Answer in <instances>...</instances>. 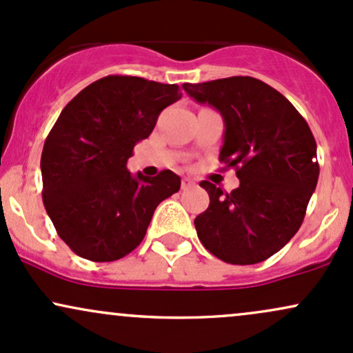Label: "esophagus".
Returning a JSON list of instances; mask_svg holds the SVG:
<instances>
[{"label":"esophagus","instance_id":"obj_1","mask_svg":"<svg viewBox=\"0 0 353 353\" xmlns=\"http://www.w3.org/2000/svg\"><path fill=\"white\" fill-rule=\"evenodd\" d=\"M193 185H195V181H193L192 178L185 176L183 180H181V190H188V188H192Z\"/></svg>","mask_w":353,"mask_h":353}]
</instances>
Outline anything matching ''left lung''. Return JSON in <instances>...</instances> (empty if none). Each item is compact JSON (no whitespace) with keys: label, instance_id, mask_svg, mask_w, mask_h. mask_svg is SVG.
Instances as JSON below:
<instances>
[{"label":"left lung","instance_id":"1","mask_svg":"<svg viewBox=\"0 0 353 353\" xmlns=\"http://www.w3.org/2000/svg\"><path fill=\"white\" fill-rule=\"evenodd\" d=\"M183 88L221 113L220 161L235 168L240 180L230 193L201 181L210 205L195 219L198 239L227 263L263 262L299 232L319 181L310 126L282 93L256 78L185 83Z\"/></svg>","mask_w":353,"mask_h":353}]
</instances>
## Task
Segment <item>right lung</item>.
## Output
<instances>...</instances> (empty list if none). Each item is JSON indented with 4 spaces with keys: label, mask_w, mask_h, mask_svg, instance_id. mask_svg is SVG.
Listing matches in <instances>:
<instances>
[{
    "label": "right lung",
    "mask_w": 353,
    "mask_h": 353,
    "mask_svg": "<svg viewBox=\"0 0 353 353\" xmlns=\"http://www.w3.org/2000/svg\"><path fill=\"white\" fill-rule=\"evenodd\" d=\"M180 86L110 74L91 83L59 113L41 153L43 203L59 239L91 262H113L143 240L153 212L180 190L163 170L132 176L126 161L155 128Z\"/></svg>",
    "instance_id": "obj_1"
}]
</instances>
